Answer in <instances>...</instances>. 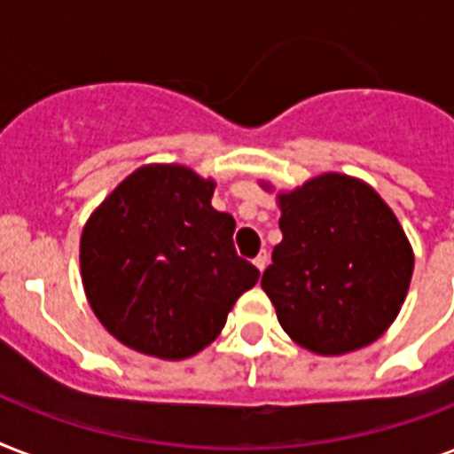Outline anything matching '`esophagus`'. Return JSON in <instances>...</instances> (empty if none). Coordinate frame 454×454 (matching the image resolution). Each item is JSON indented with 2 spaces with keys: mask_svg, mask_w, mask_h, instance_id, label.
Segmentation results:
<instances>
[{
  "mask_svg": "<svg viewBox=\"0 0 454 454\" xmlns=\"http://www.w3.org/2000/svg\"><path fill=\"white\" fill-rule=\"evenodd\" d=\"M254 266H256V269H259V270L266 269V266H269V254H266V252H262V254H259V256H256V259H254Z\"/></svg>",
  "mask_w": 454,
  "mask_h": 454,
  "instance_id": "esophagus-1",
  "label": "esophagus"
}]
</instances>
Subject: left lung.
I'll use <instances>...</instances> for the list:
<instances>
[{"label":"left lung","mask_w":454,"mask_h":454,"mask_svg":"<svg viewBox=\"0 0 454 454\" xmlns=\"http://www.w3.org/2000/svg\"><path fill=\"white\" fill-rule=\"evenodd\" d=\"M278 207L283 242L262 287L283 330L317 356L377 341L401 313L415 269L391 207L372 185L337 171L278 192Z\"/></svg>","instance_id":"1"}]
</instances>
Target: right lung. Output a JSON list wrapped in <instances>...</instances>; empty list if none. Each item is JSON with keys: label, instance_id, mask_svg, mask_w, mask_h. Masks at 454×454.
Masks as SVG:
<instances>
[{"label": "right lung", "instance_id": "right-lung-1", "mask_svg": "<svg viewBox=\"0 0 454 454\" xmlns=\"http://www.w3.org/2000/svg\"><path fill=\"white\" fill-rule=\"evenodd\" d=\"M214 178L184 164H144L84 223L89 306L134 351L191 358L219 337L233 303L259 280L235 254V219L214 209Z\"/></svg>", "mask_w": 454, "mask_h": 454}]
</instances>
